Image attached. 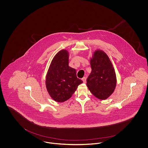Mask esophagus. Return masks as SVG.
I'll return each instance as SVG.
<instances>
[{"instance_id": "1", "label": "esophagus", "mask_w": 148, "mask_h": 148, "mask_svg": "<svg viewBox=\"0 0 148 148\" xmlns=\"http://www.w3.org/2000/svg\"><path fill=\"white\" fill-rule=\"evenodd\" d=\"M82 80L83 81V83H86V77H83V78H82Z\"/></svg>"}]
</instances>
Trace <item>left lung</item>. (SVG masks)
<instances>
[{
	"instance_id": "1",
	"label": "left lung",
	"mask_w": 148,
	"mask_h": 148,
	"mask_svg": "<svg viewBox=\"0 0 148 148\" xmlns=\"http://www.w3.org/2000/svg\"><path fill=\"white\" fill-rule=\"evenodd\" d=\"M92 72L87 78V86L97 98L105 100L113 93L116 84L113 64L106 53L96 50L90 59Z\"/></svg>"
}]
</instances>
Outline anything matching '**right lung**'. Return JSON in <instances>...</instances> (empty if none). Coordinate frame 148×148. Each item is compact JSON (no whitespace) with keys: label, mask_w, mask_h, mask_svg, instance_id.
<instances>
[{"label":"right lung","mask_w":148,"mask_h":148,"mask_svg":"<svg viewBox=\"0 0 148 148\" xmlns=\"http://www.w3.org/2000/svg\"><path fill=\"white\" fill-rule=\"evenodd\" d=\"M83 81L77 78V71L69 66V53L59 51L54 57L46 77V87L51 98L64 102L71 98Z\"/></svg>","instance_id":"1"}]
</instances>
